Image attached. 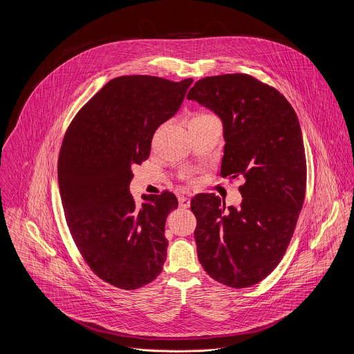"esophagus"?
<instances>
[{
	"label": "esophagus",
	"instance_id": "1",
	"mask_svg": "<svg viewBox=\"0 0 354 354\" xmlns=\"http://www.w3.org/2000/svg\"><path fill=\"white\" fill-rule=\"evenodd\" d=\"M179 205H180L182 208H189V205H190V198H189V197H185V196H180V197H179Z\"/></svg>",
	"mask_w": 354,
	"mask_h": 354
}]
</instances>
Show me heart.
Instances as JSON below:
<instances>
[{
    "mask_svg": "<svg viewBox=\"0 0 354 354\" xmlns=\"http://www.w3.org/2000/svg\"><path fill=\"white\" fill-rule=\"evenodd\" d=\"M193 120H197V121H212V120H216V116H214L209 112H197L193 116Z\"/></svg>",
    "mask_w": 354,
    "mask_h": 354,
    "instance_id": "heart-1",
    "label": "heart"
}]
</instances>
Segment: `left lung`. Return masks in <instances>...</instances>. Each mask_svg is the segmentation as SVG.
<instances>
[{"label": "left lung", "instance_id": "left-lung-1", "mask_svg": "<svg viewBox=\"0 0 354 354\" xmlns=\"http://www.w3.org/2000/svg\"><path fill=\"white\" fill-rule=\"evenodd\" d=\"M187 100L221 118V175L245 180L239 208L225 209L214 193L192 198L198 261L222 285L253 286L281 263L304 203L307 165L297 115L275 87L246 73L203 77Z\"/></svg>", "mask_w": 354, "mask_h": 354}]
</instances>
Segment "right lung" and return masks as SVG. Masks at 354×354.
I'll return each instance as SVG.
<instances>
[{"label": "right lung", "instance_id": "1", "mask_svg": "<svg viewBox=\"0 0 354 354\" xmlns=\"http://www.w3.org/2000/svg\"><path fill=\"white\" fill-rule=\"evenodd\" d=\"M193 79L133 75L109 80L75 115L59 151L58 183L66 225L90 270L104 282L135 290L153 282L167 259L165 221L174 193L129 192L132 167L179 109Z\"/></svg>", "mask_w": 354, "mask_h": 354}]
</instances>
